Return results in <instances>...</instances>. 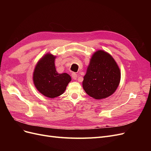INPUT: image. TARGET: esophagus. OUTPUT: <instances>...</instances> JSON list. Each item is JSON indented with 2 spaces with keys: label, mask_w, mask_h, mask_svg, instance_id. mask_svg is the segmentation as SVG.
<instances>
[{
  "label": "esophagus",
  "mask_w": 151,
  "mask_h": 151,
  "mask_svg": "<svg viewBox=\"0 0 151 151\" xmlns=\"http://www.w3.org/2000/svg\"><path fill=\"white\" fill-rule=\"evenodd\" d=\"M72 77L73 79L76 80L77 79V74H76V73H74V72L72 73Z\"/></svg>",
  "instance_id": "esophagus-1"
}]
</instances>
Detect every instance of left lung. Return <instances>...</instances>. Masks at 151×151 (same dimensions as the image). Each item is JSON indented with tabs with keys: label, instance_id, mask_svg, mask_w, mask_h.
<instances>
[{
	"label": "left lung",
	"instance_id": "obj_1",
	"mask_svg": "<svg viewBox=\"0 0 151 151\" xmlns=\"http://www.w3.org/2000/svg\"><path fill=\"white\" fill-rule=\"evenodd\" d=\"M121 72L115 59L102 50L95 52L84 76L85 92L95 99L110 96L119 86Z\"/></svg>",
	"mask_w": 151,
	"mask_h": 151
}]
</instances>
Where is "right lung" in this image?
<instances>
[{
  "label": "right lung",
  "mask_w": 151,
  "mask_h": 151,
  "mask_svg": "<svg viewBox=\"0 0 151 151\" xmlns=\"http://www.w3.org/2000/svg\"><path fill=\"white\" fill-rule=\"evenodd\" d=\"M57 56L47 53L36 63L33 74V80L39 92L49 98H55L62 95L71 81L67 73L57 72L55 61Z\"/></svg>",
  "instance_id": "right-lung-1"
}]
</instances>
